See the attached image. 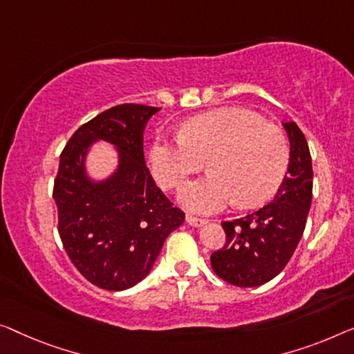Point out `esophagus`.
<instances>
[{"mask_svg": "<svg viewBox=\"0 0 354 354\" xmlns=\"http://www.w3.org/2000/svg\"><path fill=\"white\" fill-rule=\"evenodd\" d=\"M187 224L192 225V227H202L203 224H207V219L203 218H197V216H192V214H187Z\"/></svg>", "mask_w": 354, "mask_h": 354, "instance_id": "obj_1", "label": "esophagus"}]
</instances>
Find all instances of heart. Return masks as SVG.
I'll list each match as a JSON object with an SVG mask.
<instances>
[{"instance_id":"1","label":"heart","mask_w":354,"mask_h":354,"mask_svg":"<svg viewBox=\"0 0 354 354\" xmlns=\"http://www.w3.org/2000/svg\"><path fill=\"white\" fill-rule=\"evenodd\" d=\"M209 173L183 189L181 202L198 213H214L232 202L259 207L278 192L289 167V145L277 125L240 108L195 115L173 140L157 136L149 163L165 191L183 187L187 178Z\"/></svg>"}]
</instances>
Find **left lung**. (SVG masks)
<instances>
[{
  "mask_svg": "<svg viewBox=\"0 0 354 354\" xmlns=\"http://www.w3.org/2000/svg\"><path fill=\"white\" fill-rule=\"evenodd\" d=\"M291 143L288 176L272 202L234 221H224L225 243L211 254V267L225 283L254 288L286 267L302 239L312 205L313 168L305 135L284 122Z\"/></svg>",
  "mask_w": 354,
  "mask_h": 354,
  "instance_id": "1",
  "label": "left lung"
}]
</instances>
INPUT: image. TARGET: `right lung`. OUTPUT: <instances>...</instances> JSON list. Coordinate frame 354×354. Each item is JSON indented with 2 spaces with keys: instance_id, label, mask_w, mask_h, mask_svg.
I'll use <instances>...</instances> for the list:
<instances>
[{
  "instance_id": "add662e5",
  "label": "right lung",
  "mask_w": 354,
  "mask_h": 354,
  "mask_svg": "<svg viewBox=\"0 0 354 354\" xmlns=\"http://www.w3.org/2000/svg\"><path fill=\"white\" fill-rule=\"evenodd\" d=\"M157 111L135 103L103 111L79 127L60 154L52 195L63 248L79 273L106 291L140 283L186 218L145 163L143 130ZM95 139L109 140L121 152L118 171L98 185L83 173V156Z\"/></svg>"
}]
</instances>
